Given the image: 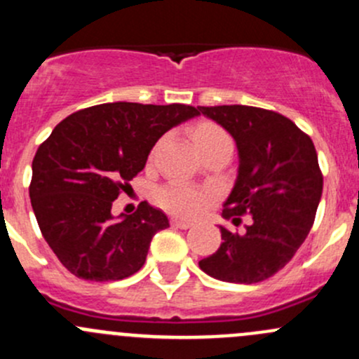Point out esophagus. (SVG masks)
Here are the masks:
<instances>
[{
	"label": "esophagus",
	"mask_w": 359,
	"mask_h": 359,
	"mask_svg": "<svg viewBox=\"0 0 359 359\" xmlns=\"http://www.w3.org/2000/svg\"><path fill=\"white\" fill-rule=\"evenodd\" d=\"M172 224L175 227H179V229H189V227H193V222H189V220H182V219H172Z\"/></svg>",
	"instance_id": "obj_1"
}]
</instances>
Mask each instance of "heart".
Returning a JSON list of instances; mask_svg holds the SVG:
<instances>
[{
	"instance_id": "obj_1",
	"label": "heart",
	"mask_w": 359,
	"mask_h": 359,
	"mask_svg": "<svg viewBox=\"0 0 359 359\" xmlns=\"http://www.w3.org/2000/svg\"><path fill=\"white\" fill-rule=\"evenodd\" d=\"M191 139L203 154L210 147L217 146L220 140H226L227 137L217 125L203 121L191 128ZM206 200H208L206 194L187 184H170V186L159 189L158 193L159 205L180 217H196L205 208Z\"/></svg>"
}]
</instances>
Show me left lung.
Instances as JSON below:
<instances>
[{
	"instance_id": "1",
	"label": "left lung",
	"mask_w": 359,
	"mask_h": 359,
	"mask_svg": "<svg viewBox=\"0 0 359 359\" xmlns=\"http://www.w3.org/2000/svg\"><path fill=\"white\" fill-rule=\"evenodd\" d=\"M233 135L238 177L222 217L243 233L220 226L222 243L200 260L201 271L227 283L252 285L283 269L309 234L323 191V175L309 135L292 119L252 106L198 107Z\"/></svg>"
}]
</instances>
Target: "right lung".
<instances>
[{
  "label": "right lung",
  "instance_id": "obj_1",
  "mask_svg": "<svg viewBox=\"0 0 359 359\" xmlns=\"http://www.w3.org/2000/svg\"><path fill=\"white\" fill-rule=\"evenodd\" d=\"M200 114L193 106L109 102L67 116L32 159L31 205L43 238L69 273L118 281L146 262L168 217L140 203L114 217L112 201L142 172L163 133Z\"/></svg>",
  "mask_w": 359,
  "mask_h": 359
}]
</instances>
